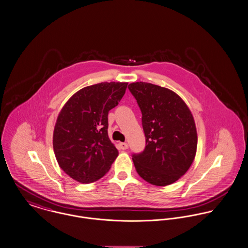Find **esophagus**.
<instances>
[{"label":"esophagus","instance_id":"34e87169","mask_svg":"<svg viewBox=\"0 0 248 248\" xmlns=\"http://www.w3.org/2000/svg\"><path fill=\"white\" fill-rule=\"evenodd\" d=\"M119 146H120V148H121L122 150H125V149L128 148V144H127L126 142H120V143H119Z\"/></svg>","mask_w":248,"mask_h":248}]
</instances>
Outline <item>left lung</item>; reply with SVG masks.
Returning a JSON list of instances; mask_svg holds the SVG:
<instances>
[{
    "label": "left lung",
    "mask_w": 248,
    "mask_h": 248,
    "mask_svg": "<svg viewBox=\"0 0 248 248\" xmlns=\"http://www.w3.org/2000/svg\"><path fill=\"white\" fill-rule=\"evenodd\" d=\"M141 111L146 145L132 160L147 183L165 186L185 175L197 152L198 135L192 113L174 91L137 82L128 85Z\"/></svg>",
    "instance_id": "left-lung-1"
}]
</instances>
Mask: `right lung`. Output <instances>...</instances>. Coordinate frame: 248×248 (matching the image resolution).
<instances>
[{
    "instance_id": "1",
    "label": "right lung",
    "mask_w": 248,
    "mask_h": 248,
    "mask_svg": "<svg viewBox=\"0 0 248 248\" xmlns=\"http://www.w3.org/2000/svg\"><path fill=\"white\" fill-rule=\"evenodd\" d=\"M128 83L85 86L64 104L53 131L60 167L73 180L90 184L104 177L119 152L108 137V111L119 105Z\"/></svg>"
}]
</instances>
